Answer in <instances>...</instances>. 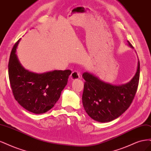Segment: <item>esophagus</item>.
I'll return each mask as SVG.
<instances>
[{
    "label": "esophagus",
    "mask_w": 151,
    "mask_h": 151,
    "mask_svg": "<svg viewBox=\"0 0 151 151\" xmlns=\"http://www.w3.org/2000/svg\"><path fill=\"white\" fill-rule=\"evenodd\" d=\"M70 78L71 80H76L80 78V74L79 73L76 71H74L72 72V73L70 75Z\"/></svg>",
    "instance_id": "34e87169"
}]
</instances>
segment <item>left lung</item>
I'll return each instance as SVG.
<instances>
[{
	"label": "left lung",
	"instance_id": "1",
	"mask_svg": "<svg viewBox=\"0 0 151 151\" xmlns=\"http://www.w3.org/2000/svg\"><path fill=\"white\" fill-rule=\"evenodd\" d=\"M127 42L132 47L130 42ZM139 76V61L135 76L124 85L106 83L93 75L84 73L83 77L85 81L82 101L86 112L100 122H109L118 118L132 104L137 90Z\"/></svg>",
	"mask_w": 151,
	"mask_h": 151
}]
</instances>
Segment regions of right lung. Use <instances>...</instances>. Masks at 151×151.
<instances>
[{"instance_id":"right-lung-1","label":"right lung","mask_w":151,"mask_h":151,"mask_svg":"<svg viewBox=\"0 0 151 151\" xmlns=\"http://www.w3.org/2000/svg\"><path fill=\"white\" fill-rule=\"evenodd\" d=\"M19 41L12 47L8 65L13 95L27 110L36 114L45 113L59 100L71 71L55 70L37 74L26 70L19 63L16 55Z\"/></svg>"}]
</instances>
